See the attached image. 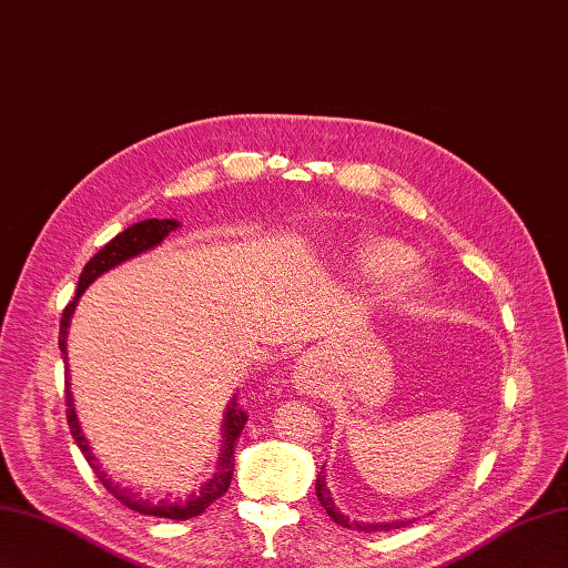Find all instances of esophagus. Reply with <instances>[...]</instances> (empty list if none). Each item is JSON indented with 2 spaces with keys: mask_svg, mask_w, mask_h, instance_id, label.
Returning a JSON list of instances; mask_svg holds the SVG:
<instances>
[{
  "mask_svg": "<svg viewBox=\"0 0 568 568\" xmlns=\"http://www.w3.org/2000/svg\"><path fill=\"white\" fill-rule=\"evenodd\" d=\"M293 384L300 390V394H314L316 390V374H314V359L304 357L300 365L295 367Z\"/></svg>",
  "mask_w": 568,
  "mask_h": 568,
  "instance_id": "1",
  "label": "esophagus"
}]
</instances>
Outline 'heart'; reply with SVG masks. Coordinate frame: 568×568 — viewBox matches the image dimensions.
I'll use <instances>...</instances> for the list:
<instances>
[{
  "label": "heart",
  "instance_id": "obj_1",
  "mask_svg": "<svg viewBox=\"0 0 568 568\" xmlns=\"http://www.w3.org/2000/svg\"><path fill=\"white\" fill-rule=\"evenodd\" d=\"M413 261L415 256L408 246L394 240H367L341 256V264L355 278L376 283L388 278V275H396L388 287V297L396 302H408L417 297L427 285L425 273L410 266Z\"/></svg>",
  "mask_w": 568,
  "mask_h": 568
}]
</instances>
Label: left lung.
Listing matches in <instances>:
<instances>
[{"mask_svg":"<svg viewBox=\"0 0 568 568\" xmlns=\"http://www.w3.org/2000/svg\"><path fill=\"white\" fill-rule=\"evenodd\" d=\"M316 497L318 501H322V506L326 508V514L331 516L333 523H338V526L343 528H351V530H359V532H379V530H396V528H403V526H410L413 518H398V520H388V523H362V520H351L347 516L341 514V508H336V504H333V497L331 491L326 487V475L318 473L316 475Z\"/></svg>","mask_w":568,"mask_h":568,"instance_id":"1","label":"left lung"}]
</instances>
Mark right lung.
<instances>
[{
    "instance_id": "obj_1",
    "label": "right lung",
    "mask_w": 568,
    "mask_h": 568,
    "mask_svg": "<svg viewBox=\"0 0 568 568\" xmlns=\"http://www.w3.org/2000/svg\"><path fill=\"white\" fill-rule=\"evenodd\" d=\"M180 223L178 221H170V217H163V221H158V217H151V221H141L132 227H126L124 232H120L118 237L110 240L103 250H100L89 264L83 266L81 275H79V290H77V297L74 302L67 304V310L62 314V324H60V351L67 359V331H69V322H71V314L77 310V302L79 297L85 293V287H89L95 278L100 275L108 273L110 268L124 264V261L134 258L143 252H151L153 246H158L163 242L172 230H178ZM67 423L71 429V436H74V442L79 444L81 454L89 460L91 468L95 470V475L100 477V483L103 487L112 494L114 499L122 501L124 506L132 508V511H139L143 516H155V518H172V520H186V518H194L201 516L206 508L215 501L221 499L223 494L230 487V479H232V470H235V444L240 439V434L246 425V413L240 408L237 396H232V400L227 403L225 408V419H223V446H221V456H217V468L213 473L211 479H206L196 491L189 494L186 499H160V501H151V499H143L139 497V491H134L132 487H122L120 483H114V479L100 468V463L95 460L93 450L89 439H85V434L79 425V415L74 408V396H71V388H69V365H67Z\"/></svg>"
}]
</instances>
